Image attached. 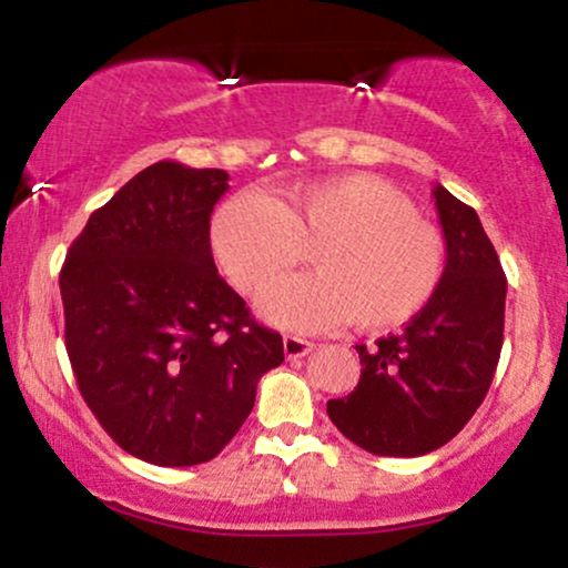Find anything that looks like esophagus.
Returning a JSON list of instances; mask_svg holds the SVG:
<instances>
[{
	"label": "esophagus",
	"instance_id": "1",
	"mask_svg": "<svg viewBox=\"0 0 568 568\" xmlns=\"http://www.w3.org/2000/svg\"><path fill=\"white\" fill-rule=\"evenodd\" d=\"M311 351H313L311 339H303V337H295V335L284 337L286 358H303V356H308Z\"/></svg>",
	"mask_w": 568,
	"mask_h": 568
}]
</instances>
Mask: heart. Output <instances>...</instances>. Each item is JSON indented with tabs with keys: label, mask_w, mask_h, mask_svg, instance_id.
<instances>
[{
	"label": "heart",
	"mask_w": 568,
	"mask_h": 568,
	"mask_svg": "<svg viewBox=\"0 0 568 568\" xmlns=\"http://www.w3.org/2000/svg\"><path fill=\"white\" fill-rule=\"evenodd\" d=\"M210 239L220 268L246 295L312 250L316 272L285 280L257 303L265 322L295 332L343 322L396 329L436 297L446 273L444 233L396 185L366 172L318 180L276 202L239 193L215 212Z\"/></svg>",
	"instance_id": "heart-1"
}]
</instances>
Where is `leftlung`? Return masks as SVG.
I'll return each instance as SVG.
<instances>
[{"label": "left lung", "instance_id": "obj_1", "mask_svg": "<svg viewBox=\"0 0 568 568\" xmlns=\"http://www.w3.org/2000/svg\"><path fill=\"white\" fill-rule=\"evenodd\" d=\"M446 239L436 297L398 335L356 345L362 379L326 415L379 457H419L457 436L495 377L505 329V278L476 210L433 189Z\"/></svg>", "mask_w": 568, "mask_h": 568}]
</instances>
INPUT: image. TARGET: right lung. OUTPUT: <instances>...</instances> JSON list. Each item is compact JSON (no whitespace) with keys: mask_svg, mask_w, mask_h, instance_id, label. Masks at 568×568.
<instances>
[{"mask_svg":"<svg viewBox=\"0 0 568 568\" xmlns=\"http://www.w3.org/2000/svg\"><path fill=\"white\" fill-rule=\"evenodd\" d=\"M225 170L156 162L87 220L60 268L79 393L103 430L164 468L217 457L284 362L278 332L257 324L220 278L210 217Z\"/></svg>","mask_w":568,"mask_h":568,"instance_id":"1","label":"right lung"}]
</instances>
